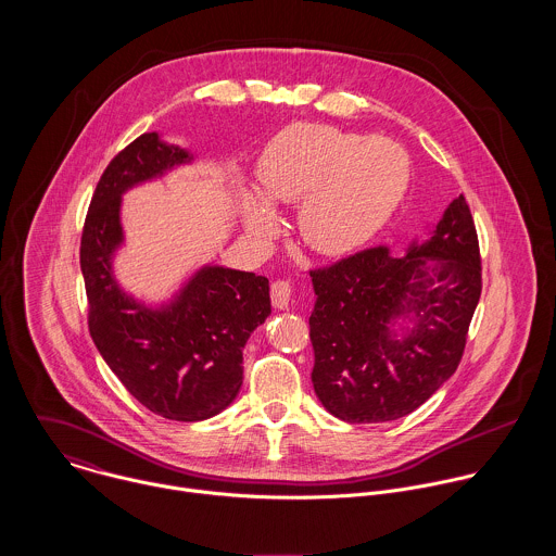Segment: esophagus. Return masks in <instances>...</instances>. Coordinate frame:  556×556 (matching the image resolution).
<instances>
[{
  "mask_svg": "<svg viewBox=\"0 0 556 556\" xmlns=\"http://www.w3.org/2000/svg\"><path fill=\"white\" fill-rule=\"evenodd\" d=\"M291 291H293V287H291V282H289V280H285V278L274 280V282H271V287H269L271 304H274L276 308H280V311H282V308H289Z\"/></svg>",
  "mask_w": 556,
  "mask_h": 556,
  "instance_id": "esophagus-1",
  "label": "esophagus"
}]
</instances>
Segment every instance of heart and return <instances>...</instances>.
Returning a JSON list of instances; mask_svg holds the SVG:
<instances>
[{
    "label": "heart",
    "mask_w": 556,
    "mask_h": 556,
    "mask_svg": "<svg viewBox=\"0 0 556 556\" xmlns=\"http://www.w3.org/2000/svg\"><path fill=\"white\" fill-rule=\"evenodd\" d=\"M263 192L276 203L302 199L300 231L323 252H342L370 238L394 212L406 186V159L383 139L323 124H293L265 150L258 164ZM250 227L271 229V212L256 197L245 201Z\"/></svg>",
    "instance_id": "heart-1"
}]
</instances>
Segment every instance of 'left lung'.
Segmentation results:
<instances>
[{"instance_id": "1", "label": "left lung", "mask_w": 556, "mask_h": 556, "mask_svg": "<svg viewBox=\"0 0 556 556\" xmlns=\"http://www.w3.org/2000/svg\"><path fill=\"white\" fill-rule=\"evenodd\" d=\"M430 262L438 263V274L426 279ZM311 276L317 293L313 386L338 419L404 417L456 372L481 295L479 239L465 194L452 201L434 236L406 256L372 245L313 267ZM410 303L418 329L394 343L387 323Z\"/></svg>"}]
</instances>
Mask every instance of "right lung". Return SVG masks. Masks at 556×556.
Returning a JSON list of instances; mask_svg holds the SVG:
<instances>
[{
  "label": "right lung",
  "mask_w": 556,
  "mask_h": 556,
  "mask_svg": "<svg viewBox=\"0 0 556 556\" xmlns=\"http://www.w3.org/2000/svg\"><path fill=\"white\" fill-rule=\"evenodd\" d=\"M186 160L184 150L146 132L106 164L83 225L80 271L89 336L130 396L160 417L201 421L238 396L243 344L271 313L269 280L205 267L168 311L152 313L111 276V252L122 241V192Z\"/></svg>",
  "instance_id": "right-lung-1"
}]
</instances>
